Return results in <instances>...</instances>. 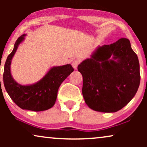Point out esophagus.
<instances>
[{"label":"esophagus","instance_id":"esophagus-1","mask_svg":"<svg viewBox=\"0 0 147 147\" xmlns=\"http://www.w3.org/2000/svg\"><path fill=\"white\" fill-rule=\"evenodd\" d=\"M79 63H80L79 60H78V59H74V61H72L71 65H72V66H73V67L74 68V69H77L78 65H79Z\"/></svg>","mask_w":147,"mask_h":147}]
</instances>
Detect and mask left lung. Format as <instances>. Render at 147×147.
Listing matches in <instances>:
<instances>
[{"mask_svg": "<svg viewBox=\"0 0 147 147\" xmlns=\"http://www.w3.org/2000/svg\"><path fill=\"white\" fill-rule=\"evenodd\" d=\"M78 69L83 77L84 100L95 111H118L133 98L140 85L139 61L126 38L99 46Z\"/></svg>", "mask_w": 147, "mask_h": 147, "instance_id": "8db88e82", "label": "left lung"}]
</instances>
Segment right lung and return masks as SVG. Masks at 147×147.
Returning <instances> with one entry per match:
<instances>
[{
	"mask_svg": "<svg viewBox=\"0 0 147 147\" xmlns=\"http://www.w3.org/2000/svg\"><path fill=\"white\" fill-rule=\"evenodd\" d=\"M25 35L24 34L18 38L13 51L7 57L4 67V85L8 94L19 107L35 112L43 111L53 107L60 85L74 69L70 64L56 66L51 68L37 83L29 86L18 84L11 76V60Z\"/></svg>",
	"mask_w": 147,
	"mask_h": 147,
	"instance_id": "obj_1",
	"label": "right lung"
}]
</instances>
